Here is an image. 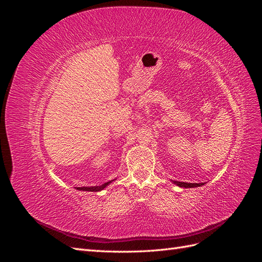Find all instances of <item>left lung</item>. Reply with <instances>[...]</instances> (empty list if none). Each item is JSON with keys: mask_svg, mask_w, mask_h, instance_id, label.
Here are the masks:
<instances>
[{"mask_svg": "<svg viewBox=\"0 0 262 262\" xmlns=\"http://www.w3.org/2000/svg\"><path fill=\"white\" fill-rule=\"evenodd\" d=\"M176 184L179 187H184V188H193V187H198V186L202 185V184H188V182H180V181H176Z\"/></svg>", "mask_w": 262, "mask_h": 262, "instance_id": "left-lung-1", "label": "left lung"}]
</instances>
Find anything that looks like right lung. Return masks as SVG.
I'll list each match as a JSON object with an SVG mask.
<instances>
[{"label": "right lung", "instance_id": "right-lung-1", "mask_svg": "<svg viewBox=\"0 0 262 262\" xmlns=\"http://www.w3.org/2000/svg\"><path fill=\"white\" fill-rule=\"evenodd\" d=\"M110 182L112 181H108V182H106V184H104V185H101V186H97V187H91V188H87V187H81V188H77L78 190H83V191H100V190H102L104 189L105 187H107Z\"/></svg>", "mask_w": 262, "mask_h": 262}]
</instances>
